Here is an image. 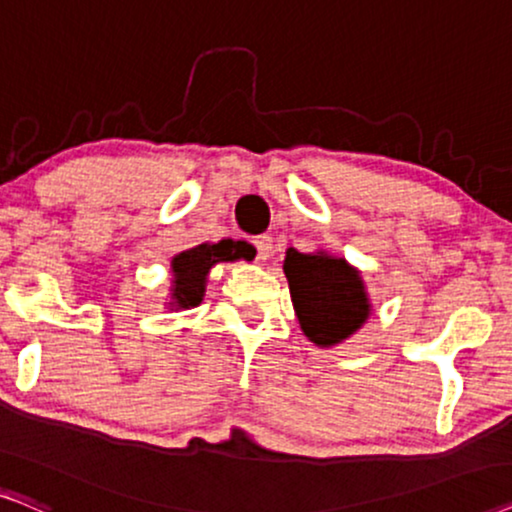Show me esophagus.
I'll use <instances>...</instances> for the list:
<instances>
[{
  "label": "esophagus",
  "instance_id": "1",
  "mask_svg": "<svg viewBox=\"0 0 512 512\" xmlns=\"http://www.w3.org/2000/svg\"><path fill=\"white\" fill-rule=\"evenodd\" d=\"M257 250V260H269V255L274 252V238L269 234H262V236H255V241H252Z\"/></svg>",
  "mask_w": 512,
  "mask_h": 512
}]
</instances>
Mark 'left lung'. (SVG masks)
<instances>
[{
	"label": "left lung",
	"instance_id": "obj_1",
	"mask_svg": "<svg viewBox=\"0 0 512 512\" xmlns=\"http://www.w3.org/2000/svg\"><path fill=\"white\" fill-rule=\"evenodd\" d=\"M285 278L304 335L318 346L339 344L365 323L370 304L360 274L327 255L285 252Z\"/></svg>",
	"mask_w": 512,
	"mask_h": 512
}]
</instances>
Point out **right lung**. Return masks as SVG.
Returning <instances> with one entry per match:
<instances>
[{"mask_svg":"<svg viewBox=\"0 0 512 512\" xmlns=\"http://www.w3.org/2000/svg\"><path fill=\"white\" fill-rule=\"evenodd\" d=\"M245 243L220 241V243H201L192 250L180 252L173 257V274L175 288L173 299L177 306L189 309V306L201 304L203 292H206V276L215 262H231L238 257H245Z\"/></svg>","mask_w":512,"mask_h":512,"instance_id":"right-lung-1","label":"right lung"}]
</instances>
